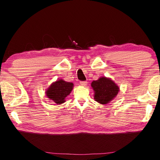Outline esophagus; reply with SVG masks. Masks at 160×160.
I'll return each instance as SVG.
<instances>
[{"label":"esophagus","instance_id":"esophagus-1","mask_svg":"<svg viewBox=\"0 0 160 160\" xmlns=\"http://www.w3.org/2000/svg\"><path fill=\"white\" fill-rule=\"evenodd\" d=\"M80 84L83 86H86L87 84H88V82H87V81H80Z\"/></svg>","mask_w":160,"mask_h":160}]
</instances>
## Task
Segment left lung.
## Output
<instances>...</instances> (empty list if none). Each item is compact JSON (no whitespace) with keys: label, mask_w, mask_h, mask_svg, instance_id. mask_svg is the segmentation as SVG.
Listing matches in <instances>:
<instances>
[{"label":"left lung","mask_w":160,"mask_h":160,"mask_svg":"<svg viewBox=\"0 0 160 160\" xmlns=\"http://www.w3.org/2000/svg\"><path fill=\"white\" fill-rule=\"evenodd\" d=\"M94 91L95 101L102 104H106L116 96L119 91L118 87L113 80L105 77L94 80L91 84Z\"/></svg>","instance_id":"1"}]
</instances>
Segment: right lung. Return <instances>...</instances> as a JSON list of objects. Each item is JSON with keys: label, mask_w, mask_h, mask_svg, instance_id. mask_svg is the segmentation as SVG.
Segmentation results:
<instances>
[{"label": "right lung", "mask_w": 160, "mask_h": 160, "mask_svg": "<svg viewBox=\"0 0 160 160\" xmlns=\"http://www.w3.org/2000/svg\"><path fill=\"white\" fill-rule=\"evenodd\" d=\"M72 88L73 83L59 80L51 85L47 91V96L57 104H63L66 97L71 92Z\"/></svg>", "instance_id": "1"}]
</instances>
